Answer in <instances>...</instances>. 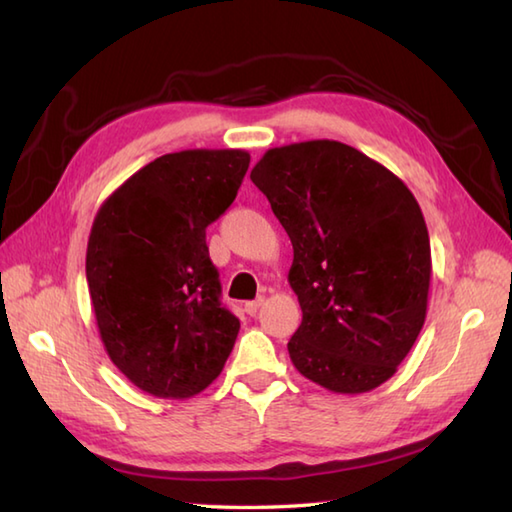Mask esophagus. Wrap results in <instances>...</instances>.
Wrapping results in <instances>:
<instances>
[{
    "mask_svg": "<svg viewBox=\"0 0 512 512\" xmlns=\"http://www.w3.org/2000/svg\"><path fill=\"white\" fill-rule=\"evenodd\" d=\"M264 306V297H259V299H255V301H248L246 306H244V310L248 312V314H257V310Z\"/></svg>",
    "mask_w": 512,
    "mask_h": 512,
    "instance_id": "1",
    "label": "esophagus"
}]
</instances>
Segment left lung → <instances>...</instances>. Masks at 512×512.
<instances>
[{
    "label": "left lung",
    "instance_id": "8db88e82",
    "mask_svg": "<svg viewBox=\"0 0 512 512\" xmlns=\"http://www.w3.org/2000/svg\"><path fill=\"white\" fill-rule=\"evenodd\" d=\"M295 250L299 372L334 394L396 374L427 317L431 246L405 182L336 140L268 149L250 171Z\"/></svg>",
    "mask_w": 512,
    "mask_h": 512
}]
</instances>
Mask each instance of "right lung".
Masks as SVG:
<instances>
[{"label":"right lung","mask_w":512,"mask_h":512,"mask_svg":"<svg viewBox=\"0 0 512 512\" xmlns=\"http://www.w3.org/2000/svg\"><path fill=\"white\" fill-rule=\"evenodd\" d=\"M242 149H187L149 162L94 217L85 275L101 341L132 383L189 398L220 376L239 319L222 306L206 226L233 204Z\"/></svg>","instance_id":"obj_1"}]
</instances>
